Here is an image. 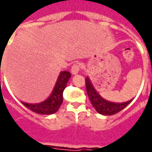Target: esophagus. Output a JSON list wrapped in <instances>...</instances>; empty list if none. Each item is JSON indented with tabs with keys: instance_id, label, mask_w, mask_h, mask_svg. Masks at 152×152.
Here are the masks:
<instances>
[{
	"instance_id": "1",
	"label": "esophagus",
	"mask_w": 152,
	"mask_h": 152,
	"mask_svg": "<svg viewBox=\"0 0 152 152\" xmlns=\"http://www.w3.org/2000/svg\"><path fill=\"white\" fill-rule=\"evenodd\" d=\"M80 64L79 63V62H76L75 64H72V66L71 68V72L72 74H73V75H76L79 72V71L80 70Z\"/></svg>"
}]
</instances>
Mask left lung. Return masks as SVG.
<instances>
[{
  "instance_id": "1",
  "label": "left lung",
  "mask_w": 152,
  "mask_h": 152,
  "mask_svg": "<svg viewBox=\"0 0 152 152\" xmlns=\"http://www.w3.org/2000/svg\"><path fill=\"white\" fill-rule=\"evenodd\" d=\"M85 83L87 93H88V97L90 99L91 102L92 104V106L95 107V110L98 111V113H101V114H104V115L115 114V113L120 112L121 110H122L123 109L126 107L132 101V99L126 102H122V103H114V102L106 101L98 94L88 77L85 79Z\"/></svg>"
}]
</instances>
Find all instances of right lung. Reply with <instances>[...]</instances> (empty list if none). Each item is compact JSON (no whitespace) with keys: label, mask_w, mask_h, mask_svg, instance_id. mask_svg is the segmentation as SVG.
Wrapping results in <instances>:
<instances>
[{"label":"right lung","mask_w":152,"mask_h":152,"mask_svg":"<svg viewBox=\"0 0 152 152\" xmlns=\"http://www.w3.org/2000/svg\"><path fill=\"white\" fill-rule=\"evenodd\" d=\"M70 77L71 73L69 72H61L55 84L53 93L46 101L37 104H28L25 102L22 103L34 113L41 114H51L56 113L63 102V91Z\"/></svg>","instance_id":"right-lung-1"}]
</instances>
